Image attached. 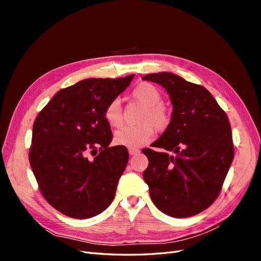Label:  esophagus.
I'll list each match as a JSON object with an SVG mask.
<instances>
[{
	"label": "esophagus",
	"instance_id": "obj_1",
	"mask_svg": "<svg viewBox=\"0 0 261 261\" xmlns=\"http://www.w3.org/2000/svg\"><path fill=\"white\" fill-rule=\"evenodd\" d=\"M128 152L130 155H135V154H138L140 152L139 149H136V148H129L128 149Z\"/></svg>",
	"mask_w": 261,
	"mask_h": 261
}]
</instances>
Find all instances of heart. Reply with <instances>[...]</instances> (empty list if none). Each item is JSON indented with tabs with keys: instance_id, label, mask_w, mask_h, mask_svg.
<instances>
[{
	"instance_id": "1",
	"label": "heart",
	"mask_w": 261,
	"mask_h": 261,
	"mask_svg": "<svg viewBox=\"0 0 261 261\" xmlns=\"http://www.w3.org/2000/svg\"><path fill=\"white\" fill-rule=\"evenodd\" d=\"M132 97L145 106L137 126L124 127L117 130L114 141L118 146L127 148H138L151 140L154 129L162 133L169 128L172 121L171 112L162 105V93L151 83H140L132 91ZM105 120L114 128H120L124 123L123 111L120 99H113L105 109Z\"/></svg>"
}]
</instances>
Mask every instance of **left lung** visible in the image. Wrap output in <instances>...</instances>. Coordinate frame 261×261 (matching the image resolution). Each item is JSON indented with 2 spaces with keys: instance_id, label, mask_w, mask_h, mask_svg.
<instances>
[{
  "instance_id": "obj_1",
  "label": "left lung",
  "mask_w": 261,
  "mask_h": 261,
  "mask_svg": "<svg viewBox=\"0 0 261 261\" xmlns=\"http://www.w3.org/2000/svg\"><path fill=\"white\" fill-rule=\"evenodd\" d=\"M173 105L169 128L145 148L149 160L143 176L155 207L165 215L187 218L206 210L222 189L234 158L231 125L211 93L172 73L148 74Z\"/></svg>"
}]
</instances>
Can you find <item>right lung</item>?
Here are the masks:
<instances>
[{"label":"right lung","mask_w":261,"mask_h":261,"mask_svg":"<svg viewBox=\"0 0 261 261\" xmlns=\"http://www.w3.org/2000/svg\"><path fill=\"white\" fill-rule=\"evenodd\" d=\"M133 78L81 81L38 114L29 162L44 199L63 215L91 218L112 202L129 155L126 147L109 146L113 136L103 113Z\"/></svg>","instance_id":"right-lung-1"}]
</instances>
